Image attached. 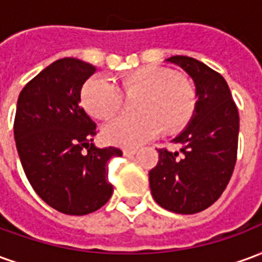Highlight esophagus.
Instances as JSON below:
<instances>
[{
	"label": "esophagus",
	"mask_w": 262,
	"mask_h": 262,
	"mask_svg": "<svg viewBox=\"0 0 262 262\" xmlns=\"http://www.w3.org/2000/svg\"><path fill=\"white\" fill-rule=\"evenodd\" d=\"M137 153V148H123V154L125 156H135V154Z\"/></svg>",
	"instance_id": "esophagus-1"
}]
</instances>
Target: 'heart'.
I'll use <instances>...</instances> for the list:
<instances>
[{"label":"heart","mask_w":262,"mask_h":262,"mask_svg":"<svg viewBox=\"0 0 262 262\" xmlns=\"http://www.w3.org/2000/svg\"><path fill=\"white\" fill-rule=\"evenodd\" d=\"M122 90L127 95L140 94L136 115H122L111 120L103 129L105 139L119 146H139L165 132H174L192 118L196 94L192 84L160 67H142L122 78ZM86 112L97 119H109L119 112L123 95L105 77H91L81 91Z\"/></svg>","instance_id":"b5f03b06"}]
</instances>
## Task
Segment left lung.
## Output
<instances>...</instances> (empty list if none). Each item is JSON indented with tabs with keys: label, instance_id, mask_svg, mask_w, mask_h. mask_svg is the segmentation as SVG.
I'll return each instance as SVG.
<instances>
[{
	"label": "left lung",
	"instance_id": "1",
	"mask_svg": "<svg viewBox=\"0 0 262 262\" xmlns=\"http://www.w3.org/2000/svg\"><path fill=\"white\" fill-rule=\"evenodd\" d=\"M165 61L187 71L196 86L192 119L174 142L180 153L159 148V163L148 172L150 189L161 208L193 214L213 205L230 181L237 160L238 111L226 80L202 61L172 56Z\"/></svg>",
	"mask_w": 262,
	"mask_h": 262
}]
</instances>
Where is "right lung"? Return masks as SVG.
Instances as JSON below:
<instances>
[{"instance_id": "1", "label": "right lung", "mask_w": 262, "mask_h": 262, "mask_svg": "<svg viewBox=\"0 0 262 262\" xmlns=\"http://www.w3.org/2000/svg\"><path fill=\"white\" fill-rule=\"evenodd\" d=\"M97 71L64 57L40 71L20 91L14 120L16 150L28 181L49 206L82 216L112 196L108 161L116 147L92 144L97 126L80 106V92Z\"/></svg>"}]
</instances>
